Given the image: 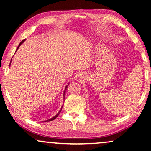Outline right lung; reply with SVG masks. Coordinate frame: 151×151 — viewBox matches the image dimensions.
Instances as JSON below:
<instances>
[{"label":"right lung","instance_id":"1","mask_svg":"<svg viewBox=\"0 0 151 151\" xmlns=\"http://www.w3.org/2000/svg\"><path fill=\"white\" fill-rule=\"evenodd\" d=\"M24 41H25V40H22V42H21L19 43V46H18V47H17V49H19V47H20V46H21V45H22V44L23 42H24ZM17 50H16V51H17ZM68 85H67V86H65V91H64V92H63V97H64V98H65V92H66V91H67V88H68ZM62 108H63V106H62V107H61V109H60V111H59V112H58V114H56V115L54 116V117L51 118H50V119L47 120V121H43V122H47V121H53V120H54V119H56V117H58V116L59 115V114H60V111H61V110H62Z\"/></svg>","mask_w":151,"mask_h":151}]
</instances>
